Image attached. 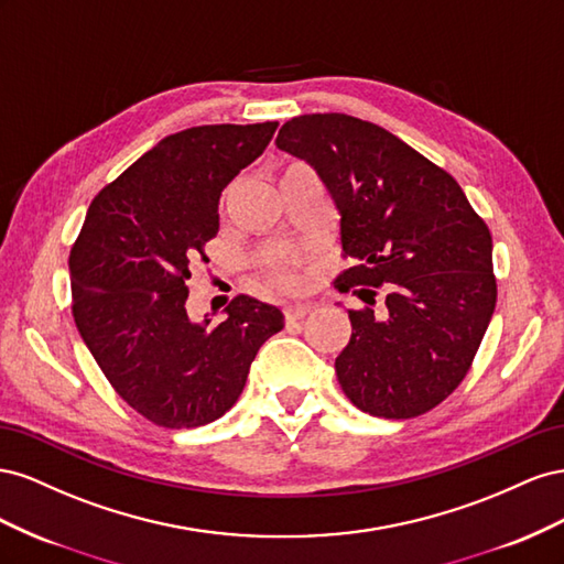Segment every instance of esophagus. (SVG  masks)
<instances>
[{
  "instance_id": "esophagus-1",
  "label": "esophagus",
  "mask_w": 564,
  "mask_h": 564,
  "mask_svg": "<svg viewBox=\"0 0 564 564\" xmlns=\"http://www.w3.org/2000/svg\"><path fill=\"white\" fill-rule=\"evenodd\" d=\"M312 312V304L310 302H295V304H288L285 307V318L288 324H295V321L304 318Z\"/></svg>"
}]
</instances>
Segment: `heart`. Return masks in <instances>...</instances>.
Segmentation results:
<instances>
[{"mask_svg": "<svg viewBox=\"0 0 564 564\" xmlns=\"http://www.w3.org/2000/svg\"><path fill=\"white\" fill-rule=\"evenodd\" d=\"M271 273L281 285H297L300 283L295 257H276V260L271 262Z\"/></svg>", "mask_w": 564, "mask_h": 564, "instance_id": "heart-1", "label": "heart"}]
</instances>
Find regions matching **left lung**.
Segmentation results:
<instances>
[{"label":"left lung","instance_id":"1","mask_svg":"<svg viewBox=\"0 0 564 564\" xmlns=\"http://www.w3.org/2000/svg\"><path fill=\"white\" fill-rule=\"evenodd\" d=\"M276 147L316 170L340 213L354 267L335 288L366 285L335 359L343 392L378 417L427 413L470 371L496 307L489 227L452 174L373 122L312 112L288 120Z\"/></svg>","mask_w":564,"mask_h":564}]
</instances>
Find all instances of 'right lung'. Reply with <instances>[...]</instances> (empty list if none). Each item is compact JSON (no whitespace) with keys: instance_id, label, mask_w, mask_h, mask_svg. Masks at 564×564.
<instances>
[{"instance_id":"add662e5","label":"right lung","mask_w":564,"mask_h":564,"mask_svg":"<svg viewBox=\"0 0 564 564\" xmlns=\"http://www.w3.org/2000/svg\"><path fill=\"white\" fill-rule=\"evenodd\" d=\"M279 122L203 124L165 137L89 205L70 248L75 326L127 404L158 427L217 421L283 312L238 295L227 316L186 314L191 264L219 231V196Z\"/></svg>"}]
</instances>
